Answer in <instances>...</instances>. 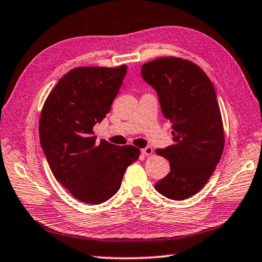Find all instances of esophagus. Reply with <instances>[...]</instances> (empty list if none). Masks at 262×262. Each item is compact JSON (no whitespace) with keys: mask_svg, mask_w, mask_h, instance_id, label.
Listing matches in <instances>:
<instances>
[{"mask_svg":"<svg viewBox=\"0 0 262 262\" xmlns=\"http://www.w3.org/2000/svg\"><path fill=\"white\" fill-rule=\"evenodd\" d=\"M141 154L143 155V156H149V155L152 154V148L151 147H146L141 149Z\"/></svg>","mask_w":262,"mask_h":262,"instance_id":"1","label":"esophagus"}]
</instances>
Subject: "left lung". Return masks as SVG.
Listing matches in <instances>:
<instances>
[{
  "label": "left lung",
  "instance_id": "left-lung-1",
  "mask_svg": "<svg viewBox=\"0 0 262 262\" xmlns=\"http://www.w3.org/2000/svg\"><path fill=\"white\" fill-rule=\"evenodd\" d=\"M141 77L156 90L162 113L173 129V145L156 150L168 159L170 170L155 188L168 199H188L204 188L223 154L215 88L196 64L178 57L145 63Z\"/></svg>",
  "mask_w": 262,
  "mask_h": 262
}]
</instances>
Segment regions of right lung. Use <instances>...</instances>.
Masks as SVG:
<instances>
[{"mask_svg": "<svg viewBox=\"0 0 262 262\" xmlns=\"http://www.w3.org/2000/svg\"><path fill=\"white\" fill-rule=\"evenodd\" d=\"M126 71V66L72 69L42 106L39 139L47 163L58 182L86 204L111 199L140 154L133 146L96 141L93 131L110 112Z\"/></svg>", "mask_w": 262, "mask_h": 262, "instance_id": "1", "label": "right lung"}]
</instances>
